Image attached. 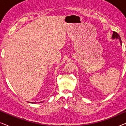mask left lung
Here are the masks:
<instances>
[{
    "instance_id": "obj_1",
    "label": "left lung",
    "mask_w": 126,
    "mask_h": 126,
    "mask_svg": "<svg viewBox=\"0 0 126 126\" xmlns=\"http://www.w3.org/2000/svg\"><path fill=\"white\" fill-rule=\"evenodd\" d=\"M112 38L113 39H119V41H120V44H121V45H122L121 38H120L119 35V34L117 33V32H113V34H112Z\"/></svg>"
}]
</instances>
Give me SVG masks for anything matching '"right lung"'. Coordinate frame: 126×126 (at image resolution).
I'll return each mask as SVG.
<instances>
[{"instance_id":"1","label":"right lung","mask_w":126,"mask_h":126,"mask_svg":"<svg viewBox=\"0 0 126 126\" xmlns=\"http://www.w3.org/2000/svg\"><path fill=\"white\" fill-rule=\"evenodd\" d=\"M43 102V101H41V102H39V103H42Z\"/></svg>"}]
</instances>
